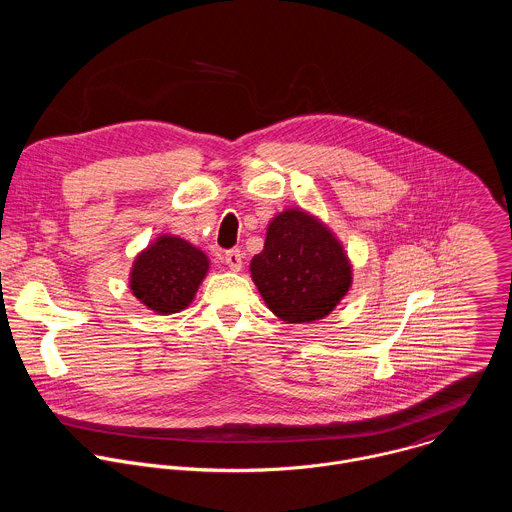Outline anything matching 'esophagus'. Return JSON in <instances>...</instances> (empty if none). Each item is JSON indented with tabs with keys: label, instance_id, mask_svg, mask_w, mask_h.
<instances>
[{
	"label": "esophagus",
	"instance_id": "esophagus-1",
	"mask_svg": "<svg viewBox=\"0 0 512 512\" xmlns=\"http://www.w3.org/2000/svg\"><path fill=\"white\" fill-rule=\"evenodd\" d=\"M225 263L229 265V269L233 271H241L243 267V251L241 249H231L225 253Z\"/></svg>",
	"mask_w": 512,
	"mask_h": 512
}]
</instances>
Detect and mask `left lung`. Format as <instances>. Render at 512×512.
<instances>
[{
	"label": "left lung",
	"mask_w": 512,
	"mask_h": 512,
	"mask_svg": "<svg viewBox=\"0 0 512 512\" xmlns=\"http://www.w3.org/2000/svg\"><path fill=\"white\" fill-rule=\"evenodd\" d=\"M251 275L269 310L289 324L328 316L350 287V263L314 216L285 210L275 216Z\"/></svg>",
	"instance_id": "8db88e82"
}]
</instances>
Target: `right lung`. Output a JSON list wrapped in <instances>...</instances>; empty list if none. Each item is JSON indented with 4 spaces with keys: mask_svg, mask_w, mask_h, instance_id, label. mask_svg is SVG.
<instances>
[{
    "mask_svg": "<svg viewBox=\"0 0 512 512\" xmlns=\"http://www.w3.org/2000/svg\"><path fill=\"white\" fill-rule=\"evenodd\" d=\"M208 271L206 255L178 237H160L133 263V296L160 314L184 310Z\"/></svg>",
    "mask_w": 512,
    "mask_h": 512,
    "instance_id": "obj_1",
    "label": "right lung"
}]
</instances>
